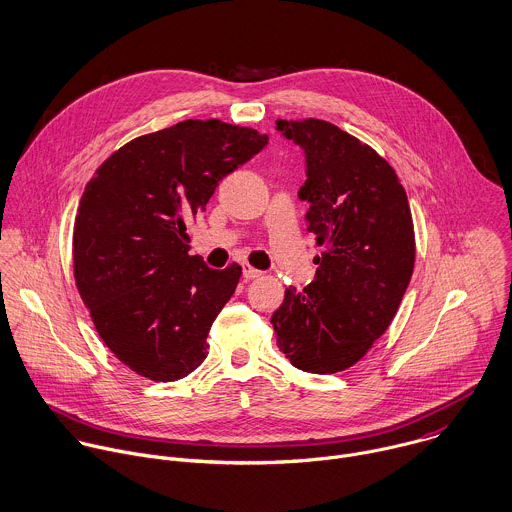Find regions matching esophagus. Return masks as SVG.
Here are the masks:
<instances>
[{"label":"esophagus","instance_id":"esophagus-1","mask_svg":"<svg viewBox=\"0 0 512 512\" xmlns=\"http://www.w3.org/2000/svg\"><path fill=\"white\" fill-rule=\"evenodd\" d=\"M242 274H244L246 280H254V278H260V276H262V272L256 270L254 266H250V264H244V266H242Z\"/></svg>","mask_w":512,"mask_h":512}]
</instances>
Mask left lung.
<instances>
[{"label": "left lung", "mask_w": 512, "mask_h": 512, "mask_svg": "<svg viewBox=\"0 0 512 512\" xmlns=\"http://www.w3.org/2000/svg\"><path fill=\"white\" fill-rule=\"evenodd\" d=\"M304 150L308 232L322 246L316 278L286 288L270 322L292 366L334 374L386 332L414 268V226L394 168L368 144L324 120H278Z\"/></svg>", "instance_id": "8db88e82"}]
</instances>
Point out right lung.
Masks as SVG:
<instances>
[{"mask_svg":"<svg viewBox=\"0 0 512 512\" xmlns=\"http://www.w3.org/2000/svg\"><path fill=\"white\" fill-rule=\"evenodd\" d=\"M266 144L252 128L186 120L124 144L88 182L74 278L100 338L136 374L174 382L208 356V332L242 268L212 270L190 256L188 222Z\"/></svg>","mask_w":512,"mask_h":512,"instance_id":"obj_1","label":"right lung"}]
</instances>
